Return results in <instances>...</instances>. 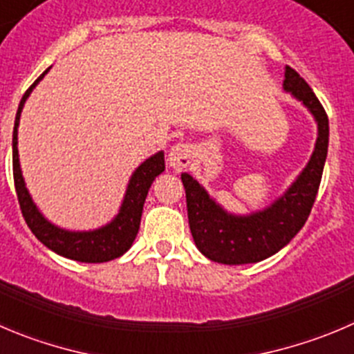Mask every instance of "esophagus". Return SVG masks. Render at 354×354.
Segmentation results:
<instances>
[{"label":"esophagus","instance_id":"obj_1","mask_svg":"<svg viewBox=\"0 0 354 354\" xmlns=\"http://www.w3.org/2000/svg\"><path fill=\"white\" fill-rule=\"evenodd\" d=\"M194 147L191 144H175L168 153V165L175 170H183L193 161Z\"/></svg>","mask_w":354,"mask_h":354}]
</instances>
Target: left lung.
<instances>
[{"mask_svg":"<svg viewBox=\"0 0 354 354\" xmlns=\"http://www.w3.org/2000/svg\"><path fill=\"white\" fill-rule=\"evenodd\" d=\"M283 88L311 111L318 123V139L308 167L280 200L264 212L234 217L210 200L191 175H180L186 189L191 234L198 250L210 261L222 264L264 261L281 250L302 230L311 214L328 149V116L311 86L290 66L285 67Z\"/></svg>","mask_w":354,"mask_h":354,"instance_id":"left-lung-1","label":"left lung"}]
</instances>
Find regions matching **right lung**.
Masks as SVG:
<instances>
[{"instance_id": "obj_1", "label": "right lung", "mask_w": 354, "mask_h": 354, "mask_svg": "<svg viewBox=\"0 0 354 354\" xmlns=\"http://www.w3.org/2000/svg\"><path fill=\"white\" fill-rule=\"evenodd\" d=\"M45 73L24 93L22 100L19 104V111H17L15 127H13V183H15V193L20 205V212H22L24 221L28 222L32 234L43 245H46L50 250L55 252V254L78 262H92V264L113 261V259L123 255L124 252L132 247L133 240H136L137 233H139L144 201H146L147 191H149L153 180L156 179V175H160L165 170V156L163 153L154 154V156H151L149 160H146L137 168L136 174L130 179L129 189H127V194H124V201L121 205L120 214L102 230L88 231V233H71V231H64L50 224L39 214L36 205L32 203L31 196H29L28 189L24 186L19 165V151H17V127H19L24 102L29 97L31 90L36 86V83L45 76Z\"/></svg>"}]
</instances>
